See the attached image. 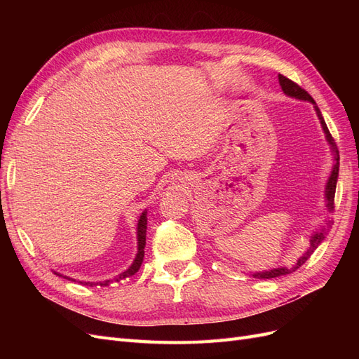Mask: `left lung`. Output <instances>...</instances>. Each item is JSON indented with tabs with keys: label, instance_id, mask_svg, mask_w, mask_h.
Masks as SVG:
<instances>
[{
	"label": "left lung",
	"instance_id": "left-lung-1",
	"mask_svg": "<svg viewBox=\"0 0 359 359\" xmlns=\"http://www.w3.org/2000/svg\"><path fill=\"white\" fill-rule=\"evenodd\" d=\"M278 82H280V85H281V90H283L287 95L297 97V99H301V100H309V102H311L313 104H316V103H314V100H313V97H311L306 90L301 88V86H299L297 82L290 81L289 78H286V76L278 74ZM314 107H316V112H318L319 119H320V123H322L323 132H325V135H327L328 142L331 144V147H332V149H334L335 163H334L331 177H330L328 184H327V191H325V196H327V206H328V210L331 211V210H334V198H335L337 177H339V160H340V157H339V149H337V145H335V142H334V137L331 136L327 124H325V121H323V118H322V114H320V111H319V107H318V106H314ZM327 224L331 226V222H328ZM328 226H325L323 229H320L319 232H316V233H314V235L311 236L309 250L306 252V255H304L302 257L298 259V262H297L295 265H292V266H289V268H287V266H283V268L265 271V273H255L253 277H255V278H276V277H280V276H286V274H290V273H295V271H297L301 265H304V264L307 262L309 257L314 253V250H316V248L319 247V244L325 240V235H327V232L330 231Z\"/></svg>",
	"mask_w": 359,
	"mask_h": 359
}]
</instances>
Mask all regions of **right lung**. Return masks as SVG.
<instances>
[{"label":"right lung","mask_w":359,"mask_h":359,"mask_svg":"<svg viewBox=\"0 0 359 359\" xmlns=\"http://www.w3.org/2000/svg\"><path fill=\"white\" fill-rule=\"evenodd\" d=\"M145 238H147V212H142V215H140V219H139V223H137V255H136L133 265L130 266L127 271H124L123 274H119L118 277H115L114 280L99 281V283H83V285L104 287V286H109L111 283H116V281H121L127 277L135 276L139 271L140 265H142V260H144V256H145V250H144L145 248ZM57 276H60V274H57ZM81 283H82V281H81Z\"/></svg>","instance_id":"right-lung-1"}]
</instances>
